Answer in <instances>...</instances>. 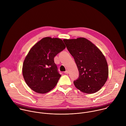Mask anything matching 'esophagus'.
<instances>
[{
    "label": "esophagus",
    "instance_id": "obj_1",
    "mask_svg": "<svg viewBox=\"0 0 126 126\" xmlns=\"http://www.w3.org/2000/svg\"><path fill=\"white\" fill-rule=\"evenodd\" d=\"M64 73H65V74H68V73H69L68 71V70H66V71H65V72H64Z\"/></svg>",
    "mask_w": 126,
    "mask_h": 126
}]
</instances>
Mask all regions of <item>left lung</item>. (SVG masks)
I'll return each instance as SVG.
<instances>
[{
  "mask_svg": "<svg viewBox=\"0 0 126 126\" xmlns=\"http://www.w3.org/2000/svg\"><path fill=\"white\" fill-rule=\"evenodd\" d=\"M67 50L74 59L79 75L75 86L83 93L98 92L108 77L109 70L102 52L85 38L64 39Z\"/></svg>",
  "mask_w": 126,
  "mask_h": 126,
  "instance_id": "left-lung-1",
  "label": "left lung"
}]
</instances>
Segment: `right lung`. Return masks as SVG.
I'll list each match as a JSON object with an SVG mask.
<instances>
[{"instance_id": "1", "label": "right lung", "mask_w": 126, "mask_h": 126, "mask_svg": "<svg viewBox=\"0 0 126 126\" xmlns=\"http://www.w3.org/2000/svg\"><path fill=\"white\" fill-rule=\"evenodd\" d=\"M66 48L59 38L45 37L30 50L23 64L22 73L27 85L40 94L55 87L61 75L54 58Z\"/></svg>"}]
</instances>
